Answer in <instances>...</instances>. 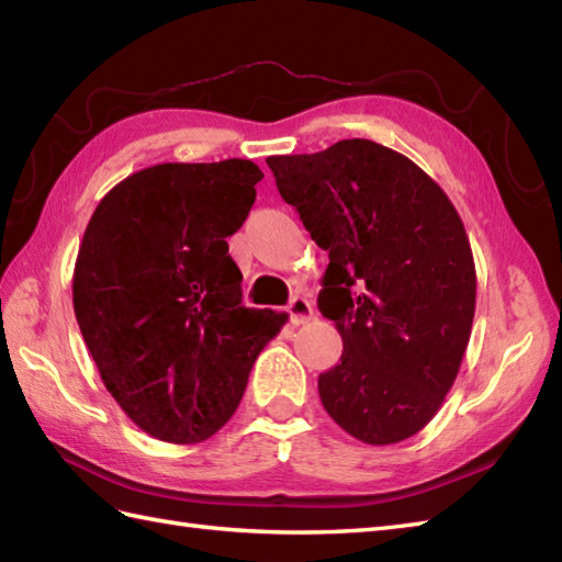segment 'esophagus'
<instances>
[{
  "instance_id": "obj_1",
  "label": "esophagus",
  "mask_w": 562,
  "mask_h": 562,
  "mask_svg": "<svg viewBox=\"0 0 562 562\" xmlns=\"http://www.w3.org/2000/svg\"><path fill=\"white\" fill-rule=\"evenodd\" d=\"M288 312H290V321L294 326H302V324H306V321L314 318V306H312V302L304 300V296H294L288 306Z\"/></svg>"
}]
</instances>
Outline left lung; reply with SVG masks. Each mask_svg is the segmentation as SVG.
<instances>
[{"mask_svg": "<svg viewBox=\"0 0 562 562\" xmlns=\"http://www.w3.org/2000/svg\"><path fill=\"white\" fill-rule=\"evenodd\" d=\"M282 200L328 250L318 308L342 355L318 396L345 432L384 447L432 420L475 314V262L457 207L408 157L372 139L266 159Z\"/></svg>", "mask_w": 562, "mask_h": 562, "instance_id": "left-lung-1", "label": "left lung"}]
</instances>
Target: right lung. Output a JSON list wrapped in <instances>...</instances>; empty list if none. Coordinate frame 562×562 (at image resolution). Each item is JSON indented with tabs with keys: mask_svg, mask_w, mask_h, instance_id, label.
I'll use <instances>...</instances> for the list:
<instances>
[{
	"mask_svg": "<svg viewBox=\"0 0 562 562\" xmlns=\"http://www.w3.org/2000/svg\"><path fill=\"white\" fill-rule=\"evenodd\" d=\"M260 178L248 159L149 166L111 188L83 232L71 274L83 342L115 403L161 441L217 432L288 324L241 306L226 244Z\"/></svg>",
	"mask_w": 562,
	"mask_h": 562,
	"instance_id": "add662e5",
	"label": "right lung"
}]
</instances>
